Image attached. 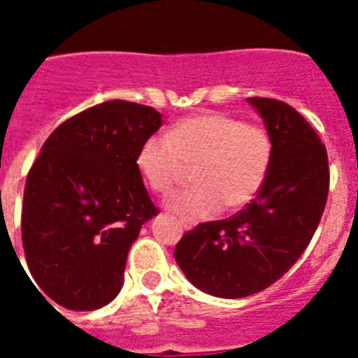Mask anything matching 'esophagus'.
<instances>
[{"mask_svg": "<svg viewBox=\"0 0 358 358\" xmlns=\"http://www.w3.org/2000/svg\"><path fill=\"white\" fill-rule=\"evenodd\" d=\"M181 224L186 227V229H192V224H188L186 220H181Z\"/></svg>", "mask_w": 358, "mask_h": 358, "instance_id": "obj_1", "label": "esophagus"}]
</instances>
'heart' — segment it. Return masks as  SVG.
Here are the masks:
<instances>
[{
    "label": "heart",
    "instance_id": "1",
    "mask_svg": "<svg viewBox=\"0 0 358 358\" xmlns=\"http://www.w3.org/2000/svg\"><path fill=\"white\" fill-rule=\"evenodd\" d=\"M273 161V140L260 125L204 113L177 122L169 134H152L136 154V169L156 194L170 189L194 169L195 186L172 195L166 206L199 220L226 204L240 210L258 195Z\"/></svg>",
    "mask_w": 358,
    "mask_h": 358
}]
</instances>
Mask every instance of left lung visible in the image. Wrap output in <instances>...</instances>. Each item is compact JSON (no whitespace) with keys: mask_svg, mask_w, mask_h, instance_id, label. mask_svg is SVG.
Segmentation results:
<instances>
[{"mask_svg":"<svg viewBox=\"0 0 358 358\" xmlns=\"http://www.w3.org/2000/svg\"><path fill=\"white\" fill-rule=\"evenodd\" d=\"M264 118L273 161L242 211L199 224L176 245V262L199 290L226 299L262 292L297 262L327 206L330 170L317 132L289 103L248 98Z\"/></svg>","mask_w":358,"mask_h":358,"instance_id":"obj_1","label":"left lung"}]
</instances>
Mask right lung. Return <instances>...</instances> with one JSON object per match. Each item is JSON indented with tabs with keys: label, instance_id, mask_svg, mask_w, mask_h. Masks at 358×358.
Masks as SVG:
<instances>
[{
	"label": "right lung",
	"instance_id": "obj_1",
	"mask_svg": "<svg viewBox=\"0 0 358 358\" xmlns=\"http://www.w3.org/2000/svg\"><path fill=\"white\" fill-rule=\"evenodd\" d=\"M161 125L156 109L110 100L44 141L27 177L21 235L31 276L57 305L96 310L122 290L129 249L159 213L136 154Z\"/></svg>",
	"mask_w": 358,
	"mask_h": 358
}]
</instances>
